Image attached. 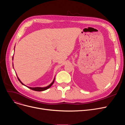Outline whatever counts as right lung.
<instances>
[{
	"instance_id": "obj_1",
	"label": "right lung",
	"mask_w": 125,
	"mask_h": 125,
	"mask_svg": "<svg viewBox=\"0 0 125 125\" xmlns=\"http://www.w3.org/2000/svg\"><path fill=\"white\" fill-rule=\"evenodd\" d=\"M14 50H15V49H14ZM13 59H14V56L12 57V60H13ZM12 66H13V68H14V65H13V63H12ZM16 75H17V76L18 80L19 81V82H20L23 85H24V86H26V87H27V88H29V89H31V90H34V91H44V90H46L48 89L49 88H50L52 86V84H53V83H54V81H55V77H54V80H53V81H52V82L49 85V86H47V87H28V86H26V85H25V84L20 81V80L19 79L17 74H16Z\"/></svg>"
}]
</instances>
